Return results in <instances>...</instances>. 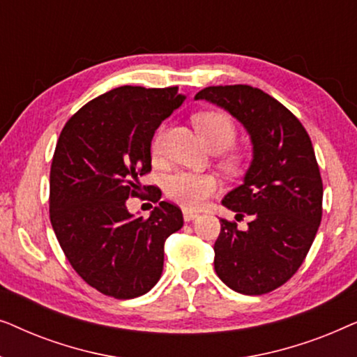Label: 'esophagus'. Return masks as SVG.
<instances>
[{"mask_svg":"<svg viewBox=\"0 0 357 357\" xmlns=\"http://www.w3.org/2000/svg\"><path fill=\"white\" fill-rule=\"evenodd\" d=\"M198 218V213H195V211H190V209H183V219L187 222H190V221H193V219H197Z\"/></svg>","mask_w":357,"mask_h":357,"instance_id":"obj_1","label":"esophagus"}]
</instances>
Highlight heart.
<instances>
[{"label": "heart", "mask_w": 357, "mask_h": 357, "mask_svg": "<svg viewBox=\"0 0 357 357\" xmlns=\"http://www.w3.org/2000/svg\"><path fill=\"white\" fill-rule=\"evenodd\" d=\"M195 125L203 136L204 143L211 149H227L236 139V125L232 123L231 116L222 112L208 110L195 116ZM160 148V131L153 141V151L155 154ZM238 158L232 155L227 159V164H237ZM219 187L218 178L211 174H193V172H177L170 175L165 182V192L169 198L177 202L185 208L195 209L203 206L206 199L216 192Z\"/></svg>", "instance_id": "heart-1"}]
</instances>
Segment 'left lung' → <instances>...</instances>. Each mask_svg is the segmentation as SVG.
I'll return each instance as SVG.
<instances>
[{
  "instance_id": "left-lung-1",
  "label": "left lung",
  "mask_w": 357,
  "mask_h": 357,
  "mask_svg": "<svg viewBox=\"0 0 357 357\" xmlns=\"http://www.w3.org/2000/svg\"><path fill=\"white\" fill-rule=\"evenodd\" d=\"M195 100L229 112L252 143L242 185L222 199L236 219L247 214L252 221L241 231L221 219L214 270L232 291L266 294L299 270L319 231L324 185L312 141L284 105L257 87H204Z\"/></svg>"
}]
</instances>
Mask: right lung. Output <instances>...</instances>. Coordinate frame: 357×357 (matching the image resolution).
Segmentation results:
<instances>
[{"mask_svg": "<svg viewBox=\"0 0 357 357\" xmlns=\"http://www.w3.org/2000/svg\"><path fill=\"white\" fill-rule=\"evenodd\" d=\"M178 87L121 86L76 112L58 138L50 170V221L68 261L87 284L115 299L153 289L164 268V242L183 226L167 202L149 218L126 199L151 170V141L183 104ZM149 190V187H148ZM159 202L158 188H151Z\"/></svg>", "mask_w": 357, "mask_h": 357, "instance_id": "obj_1", "label": "right lung"}]
</instances>
